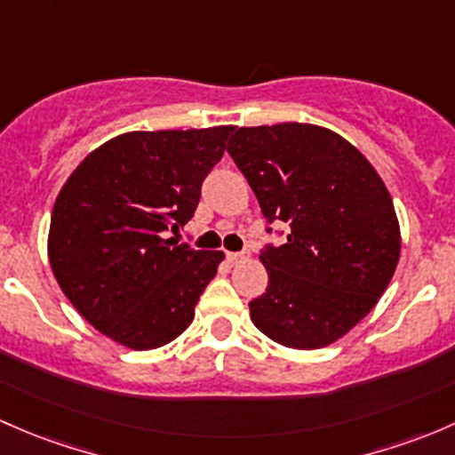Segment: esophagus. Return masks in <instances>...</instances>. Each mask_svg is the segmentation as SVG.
Masks as SVG:
<instances>
[{"label": "esophagus", "instance_id": "1", "mask_svg": "<svg viewBox=\"0 0 455 455\" xmlns=\"http://www.w3.org/2000/svg\"><path fill=\"white\" fill-rule=\"evenodd\" d=\"M241 260H245V254H243V251H228L229 265H238Z\"/></svg>", "mask_w": 455, "mask_h": 455}]
</instances>
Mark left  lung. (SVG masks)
Returning <instances> with one entry per match:
<instances>
[{
    "label": "left lung",
    "mask_w": 455,
    "mask_h": 455,
    "mask_svg": "<svg viewBox=\"0 0 455 455\" xmlns=\"http://www.w3.org/2000/svg\"><path fill=\"white\" fill-rule=\"evenodd\" d=\"M269 223L289 226L260 251L269 283L250 302L256 329L289 348L344 337L395 275L401 232L372 164L324 126H241L228 144ZM271 232V228H267Z\"/></svg>",
    "instance_id": "left-lung-1"
}]
</instances>
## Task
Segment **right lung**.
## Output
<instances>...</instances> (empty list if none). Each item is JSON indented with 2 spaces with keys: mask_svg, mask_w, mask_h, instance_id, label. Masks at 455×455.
<instances>
[{
  "mask_svg": "<svg viewBox=\"0 0 455 455\" xmlns=\"http://www.w3.org/2000/svg\"><path fill=\"white\" fill-rule=\"evenodd\" d=\"M232 131H131L89 153L65 181L50 221V265L102 335L151 350L188 329L223 251L166 234L193 219Z\"/></svg>",
  "mask_w": 455,
  "mask_h": 455,
  "instance_id": "right-lung-1",
  "label": "right lung"
}]
</instances>
